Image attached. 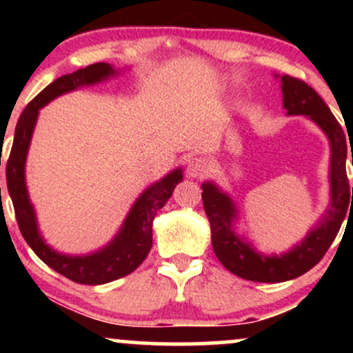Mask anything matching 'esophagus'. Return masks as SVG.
<instances>
[{
	"mask_svg": "<svg viewBox=\"0 0 353 353\" xmlns=\"http://www.w3.org/2000/svg\"><path fill=\"white\" fill-rule=\"evenodd\" d=\"M209 169L210 165L208 159H204V157H192L188 164V176L192 177V179H199V177H204L209 172Z\"/></svg>",
	"mask_w": 353,
	"mask_h": 353,
	"instance_id": "esophagus-1",
	"label": "esophagus"
}]
</instances>
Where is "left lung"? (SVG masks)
Instances as JSON below:
<instances>
[{
  "mask_svg": "<svg viewBox=\"0 0 353 353\" xmlns=\"http://www.w3.org/2000/svg\"><path fill=\"white\" fill-rule=\"evenodd\" d=\"M283 108L289 116H309L330 141V204L322 221L289 252L264 255L234 232L236 205L212 182L202 184V204L210 222L212 247L225 269L245 281L285 282L305 274L325 255L337 237L340 225L353 205V188L347 179V136L317 92L303 81L283 74L281 78ZM353 165V154H352ZM352 201H350V196Z\"/></svg>",
  "mask_w": 353,
  "mask_h": 353,
  "instance_id": "1",
  "label": "left lung"
}]
</instances>
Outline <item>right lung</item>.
Returning <instances> with one entry per match:
<instances>
[{
  "label": "right lung",
  "mask_w": 353,
  "mask_h": 353,
  "mask_svg": "<svg viewBox=\"0 0 353 353\" xmlns=\"http://www.w3.org/2000/svg\"><path fill=\"white\" fill-rule=\"evenodd\" d=\"M116 71L111 64L96 63L83 68L71 74H64L54 79L36 98L28 104L19 116L14 129V141L10 157L6 163L8 192L14 205L16 221L21 230L24 241L34 250V254L52 270L68 277L72 282L99 285L124 277L134 272L148 257L152 247V221L157 210L172 196L177 182L182 181V169H174L171 174L152 184L134 202L123 228L104 249L88 255H66L52 250L43 241L38 230L36 214L28 196L26 181H24V165H26L28 149L33 136L39 109L46 106L51 99L64 92L74 91L81 86H91L114 76ZM1 165V164H0Z\"/></svg>",
  "instance_id": "1"
}]
</instances>
